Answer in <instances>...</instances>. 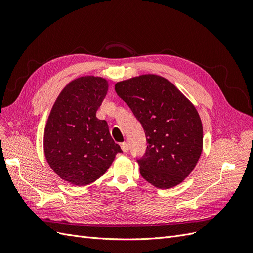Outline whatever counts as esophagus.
<instances>
[{"label": "esophagus", "mask_w": 253, "mask_h": 253, "mask_svg": "<svg viewBox=\"0 0 253 253\" xmlns=\"http://www.w3.org/2000/svg\"><path fill=\"white\" fill-rule=\"evenodd\" d=\"M120 147H121V149H122V151H124L125 153H126L127 151H128V143L127 142H122L121 144H120Z\"/></svg>", "instance_id": "34e87169"}]
</instances>
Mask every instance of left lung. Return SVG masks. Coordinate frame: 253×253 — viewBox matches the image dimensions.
<instances>
[{"label":"left lung","mask_w":253,"mask_h":253,"mask_svg":"<svg viewBox=\"0 0 253 253\" xmlns=\"http://www.w3.org/2000/svg\"><path fill=\"white\" fill-rule=\"evenodd\" d=\"M115 90L147 137V150L136 158L142 177L160 189L178 185L202 154L203 126L196 109L170 81L156 75L118 82Z\"/></svg>","instance_id":"1"}]
</instances>
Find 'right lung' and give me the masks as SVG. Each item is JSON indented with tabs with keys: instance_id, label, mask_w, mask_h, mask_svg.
<instances>
[{
	"instance_id": "right-lung-1",
	"label": "right lung",
	"mask_w": 253,
	"mask_h": 253,
	"mask_svg": "<svg viewBox=\"0 0 253 253\" xmlns=\"http://www.w3.org/2000/svg\"><path fill=\"white\" fill-rule=\"evenodd\" d=\"M108 91V81L81 77L64 87L53 104L44 132V152L61 178L84 186L102 176L115 155L122 153L108 122L96 117Z\"/></svg>"
}]
</instances>
